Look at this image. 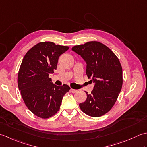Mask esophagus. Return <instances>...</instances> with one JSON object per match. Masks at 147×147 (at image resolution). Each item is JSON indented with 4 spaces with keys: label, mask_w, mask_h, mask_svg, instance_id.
Returning <instances> with one entry per match:
<instances>
[{
    "label": "esophagus",
    "mask_w": 147,
    "mask_h": 147,
    "mask_svg": "<svg viewBox=\"0 0 147 147\" xmlns=\"http://www.w3.org/2000/svg\"><path fill=\"white\" fill-rule=\"evenodd\" d=\"M78 91V90H75V89H73V88H71V90H70V92H71V93H76V92H77Z\"/></svg>",
    "instance_id": "esophagus-1"
}]
</instances>
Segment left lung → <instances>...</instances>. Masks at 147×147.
I'll return each instance as SVG.
<instances>
[{
	"label": "left lung",
	"mask_w": 147,
	"mask_h": 147,
	"mask_svg": "<svg viewBox=\"0 0 147 147\" xmlns=\"http://www.w3.org/2000/svg\"><path fill=\"white\" fill-rule=\"evenodd\" d=\"M72 51L86 63V74L95 86L85 102L80 104L84 113L97 117L107 113L116 102L123 85V69L119 59L103 43L92 41L74 46Z\"/></svg>",
	"instance_id": "left-lung-1"
}]
</instances>
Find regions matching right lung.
Wrapping results in <instances>:
<instances>
[{"mask_svg":"<svg viewBox=\"0 0 147 147\" xmlns=\"http://www.w3.org/2000/svg\"><path fill=\"white\" fill-rule=\"evenodd\" d=\"M69 48L42 42L24 55L18 72V85L24 104L36 116L47 119L55 115L64 95L69 91L68 85H55L49 77L57 69L59 56Z\"/></svg>","mask_w":147,"mask_h":147,"instance_id":"1","label":"right lung"}]
</instances>
